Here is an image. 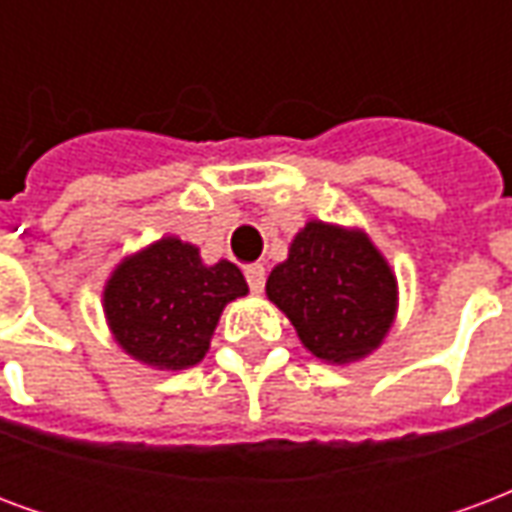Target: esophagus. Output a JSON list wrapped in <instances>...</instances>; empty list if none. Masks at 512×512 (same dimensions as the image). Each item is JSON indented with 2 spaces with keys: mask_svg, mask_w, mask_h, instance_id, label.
Segmentation results:
<instances>
[{
  "mask_svg": "<svg viewBox=\"0 0 512 512\" xmlns=\"http://www.w3.org/2000/svg\"><path fill=\"white\" fill-rule=\"evenodd\" d=\"M244 274H246V282H249V288H252V293H260L263 285H266V268L260 266V263H252V266L244 268Z\"/></svg>",
  "mask_w": 512,
  "mask_h": 512,
  "instance_id": "34e87169",
  "label": "esophagus"
}]
</instances>
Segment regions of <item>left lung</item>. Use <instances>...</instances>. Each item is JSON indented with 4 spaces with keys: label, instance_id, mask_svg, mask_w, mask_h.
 Listing matches in <instances>:
<instances>
[{
    "label": "left lung",
    "instance_id": "1",
    "mask_svg": "<svg viewBox=\"0 0 512 512\" xmlns=\"http://www.w3.org/2000/svg\"><path fill=\"white\" fill-rule=\"evenodd\" d=\"M304 348L345 365L376 351L395 321L397 279L362 230L312 219L266 282Z\"/></svg>",
    "mask_w": 512,
    "mask_h": 512
}]
</instances>
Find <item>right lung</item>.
<instances>
[{
  "label": "right lung",
  "mask_w": 512,
  "mask_h": 512,
  "mask_svg": "<svg viewBox=\"0 0 512 512\" xmlns=\"http://www.w3.org/2000/svg\"><path fill=\"white\" fill-rule=\"evenodd\" d=\"M246 293L235 263L205 266L197 246L167 235L112 271L104 315L128 356L158 370H186L208 354L224 307Z\"/></svg>",
  "instance_id": "obj_1"
}]
</instances>
